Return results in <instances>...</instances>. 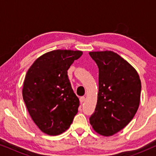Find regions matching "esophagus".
<instances>
[{"instance_id":"obj_1","label":"esophagus","mask_w":156,"mask_h":156,"mask_svg":"<svg viewBox=\"0 0 156 156\" xmlns=\"http://www.w3.org/2000/svg\"><path fill=\"white\" fill-rule=\"evenodd\" d=\"M85 99H85L84 97H81L80 99V101L81 103H83V102L85 101Z\"/></svg>"}]
</instances>
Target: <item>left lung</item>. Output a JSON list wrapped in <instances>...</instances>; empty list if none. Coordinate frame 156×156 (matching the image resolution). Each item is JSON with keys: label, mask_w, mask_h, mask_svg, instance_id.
<instances>
[{"label": "left lung", "mask_w": 156, "mask_h": 156, "mask_svg": "<svg viewBox=\"0 0 156 156\" xmlns=\"http://www.w3.org/2000/svg\"><path fill=\"white\" fill-rule=\"evenodd\" d=\"M99 67V92L89 118L93 129L110 136L129 124L139 106L141 82L135 68L112 51L89 52Z\"/></svg>", "instance_id": "obj_1"}]
</instances>
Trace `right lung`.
<instances>
[{
    "instance_id": "1",
    "label": "right lung",
    "mask_w": 156,
    "mask_h": 156,
    "mask_svg": "<svg viewBox=\"0 0 156 156\" xmlns=\"http://www.w3.org/2000/svg\"><path fill=\"white\" fill-rule=\"evenodd\" d=\"M82 53L52 50L38 57L27 70L23 100L32 119L48 135L62 133L77 114L80 100L72 88L67 70Z\"/></svg>"
}]
</instances>
